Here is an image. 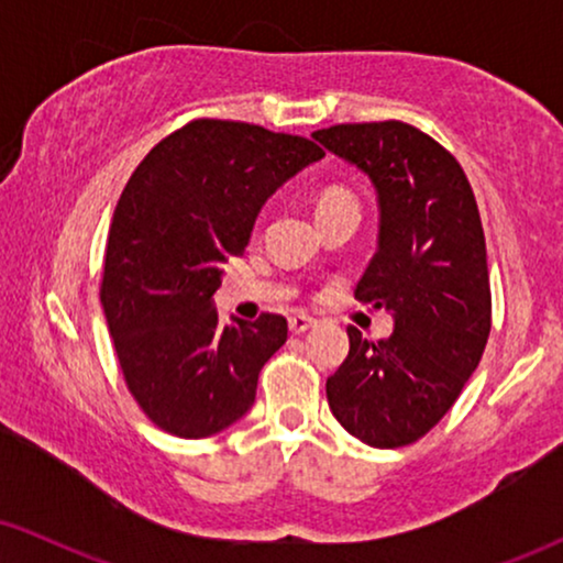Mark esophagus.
Returning <instances> with one entry per match:
<instances>
[{
  "mask_svg": "<svg viewBox=\"0 0 563 563\" xmlns=\"http://www.w3.org/2000/svg\"><path fill=\"white\" fill-rule=\"evenodd\" d=\"M312 325H314V320L310 318V314H291V318H289V330L295 335L305 333V330H310Z\"/></svg>",
  "mask_w": 563,
  "mask_h": 563,
  "instance_id": "34e87169",
  "label": "esophagus"
}]
</instances>
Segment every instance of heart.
Listing matches in <instances>:
<instances>
[{
	"label": "heart",
	"mask_w": 563,
	"mask_h": 563,
	"mask_svg": "<svg viewBox=\"0 0 563 563\" xmlns=\"http://www.w3.org/2000/svg\"><path fill=\"white\" fill-rule=\"evenodd\" d=\"M338 205H356V199H353L345 189H325L320 195L318 212L320 210H330V207H338Z\"/></svg>",
	"instance_id": "b5f03b06"
}]
</instances>
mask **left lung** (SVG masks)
Listing matches in <instances>:
<instances>
[{"instance_id":"left-lung-1","label":"left lung","mask_w":563,"mask_h":563,"mask_svg":"<svg viewBox=\"0 0 563 563\" xmlns=\"http://www.w3.org/2000/svg\"><path fill=\"white\" fill-rule=\"evenodd\" d=\"M312 137L374 184L379 249L353 297L395 318V333L376 343L349 328L351 349L328 376V405L358 441L399 449L451 410L487 345L479 207L459 161L407 122H345Z\"/></svg>"}]
</instances>
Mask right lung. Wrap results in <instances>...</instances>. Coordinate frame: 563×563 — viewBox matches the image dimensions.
<instances>
[{
  "label": "right lung",
  "instance_id": "1",
  "mask_svg": "<svg viewBox=\"0 0 563 563\" xmlns=\"http://www.w3.org/2000/svg\"><path fill=\"white\" fill-rule=\"evenodd\" d=\"M322 156L302 135L199 118L153 145L128 179L99 297L130 395L153 426L207 438L251 410L287 320L264 312L222 325L212 295L266 199Z\"/></svg>",
  "mask_w": 563,
  "mask_h": 563
}]
</instances>
